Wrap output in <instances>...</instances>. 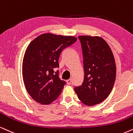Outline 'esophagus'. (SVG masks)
Segmentation results:
<instances>
[{
  "instance_id": "obj_1",
  "label": "esophagus",
  "mask_w": 133,
  "mask_h": 133,
  "mask_svg": "<svg viewBox=\"0 0 133 133\" xmlns=\"http://www.w3.org/2000/svg\"><path fill=\"white\" fill-rule=\"evenodd\" d=\"M66 82H67V84H68V85L71 84V83H72V79H68V80H67V81H66Z\"/></svg>"
}]
</instances>
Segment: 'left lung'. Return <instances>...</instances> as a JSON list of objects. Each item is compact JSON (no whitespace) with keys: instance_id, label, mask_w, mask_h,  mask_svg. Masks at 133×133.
Segmentation results:
<instances>
[{"instance_id":"left-lung-1","label":"left lung","mask_w":133,"mask_h":133,"mask_svg":"<svg viewBox=\"0 0 133 133\" xmlns=\"http://www.w3.org/2000/svg\"><path fill=\"white\" fill-rule=\"evenodd\" d=\"M82 46L84 79L74 88L78 98L87 106L101 103L112 90L116 79V64L112 51L99 36H79Z\"/></svg>"}]
</instances>
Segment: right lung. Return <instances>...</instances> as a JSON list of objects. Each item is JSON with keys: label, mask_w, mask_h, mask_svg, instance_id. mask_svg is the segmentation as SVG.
I'll return each instance as SVG.
<instances>
[{"label": "right lung", "mask_w": 133, "mask_h": 133, "mask_svg": "<svg viewBox=\"0 0 133 133\" xmlns=\"http://www.w3.org/2000/svg\"><path fill=\"white\" fill-rule=\"evenodd\" d=\"M77 39L72 36L44 33L30 43L25 51L22 76L27 92L43 105H49L58 98L65 82L60 79L58 60L65 48Z\"/></svg>", "instance_id": "obj_1"}]
</instances>
